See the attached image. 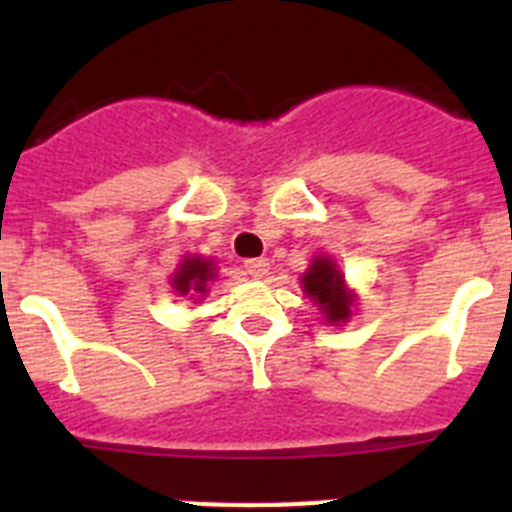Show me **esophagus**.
I'll return each mask as SVG.
<instances>
[{"instance_id": "34e87169", "label": "esophagus", "mask_w": 512, "mask_h": 512, "mask_svg": "<svg viewBox=\"0 0 512 512\" xmlns=\"http://www.w3.org/2000/svg\"><path fill=\"white\" fill-rule=\"evenodd\" d=\"M246 274H251V277H264L266 271H269V261L266 259H246Z\"/></svg>"}]
</instances>
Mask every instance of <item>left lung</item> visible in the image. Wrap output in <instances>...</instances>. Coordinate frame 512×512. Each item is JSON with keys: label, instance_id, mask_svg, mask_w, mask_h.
Here are the masks:
<instances>
[{"label": "left lung", "instance_id": "1", "mask_svg": "<svg viewBox=\"0 0 512 512\" xmlns=\"http://www.w3.org/2000/svg\"><path fill=\"white\" fill-rule=\"evenodd\" d=\"M302 284H305L307 297L325 312L330 323H338V320L346 323L351 315V295L343 289V277L336 271L333 261L318 256L307 269Z\"/></svg>", "mask_w": 512, "mask_h": 512}]
</instances>
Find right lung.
I'll return each mask as SVG.
<instances>
[{
    "mask_svg": "<svg viewBox=\"0 0 512 512\" xmlns=\"http://www.w3.org/2000/svg\"><path fill=\"white\" fill-rule=\"evenodd\" d=\"M212 277V261L200 259H184L179 271L174 274V289L179 295H189V292H200L205 295L207 292V279Z\"/></svg>",
    "mask_w": 512,
    "mask_h": 512,
    "instance_id": "add662e5",
    "label": "right lung"
}]
</instances>
